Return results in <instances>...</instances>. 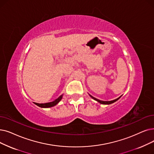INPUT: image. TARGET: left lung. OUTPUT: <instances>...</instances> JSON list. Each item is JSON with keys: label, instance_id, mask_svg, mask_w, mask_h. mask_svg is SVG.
Masks as SVG:
<instances>
[{"label": "left lung", "instance_id": "left-lung-1", "mask_svg": "<svg viewBox=\"0 0 154 154\" xmlns=\"http://www.w3.org/2000/svg\"><path fill=\"white\" fill-rule=\"evenodd\" d=\"M89 96L93 99H94L95 101H97L98 103H99L100 104H112V103H115V102H116V101H118V100L122 97V96H120V97H119L118 98H117V99H115V100H112V101H101V100H99V99H96V98H95V97H92L91 95H90L89 94Z\"/></svg>", "mask_w": 154, "mask_h": 154}]
</instances>
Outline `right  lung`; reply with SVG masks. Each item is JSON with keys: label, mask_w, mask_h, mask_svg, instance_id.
Listing matches in <instances>:
<instances>
[{"label": "right lung", "mask_w": 154, "mask_h": 154, "mask_svg": "<svg viewBox=\"0 0 154 154\" xmlns=\"http://www.w3.org/2000/svg\"><path fill=\"white\" fill-rule=\"evenodd\" d=\"M62 97H63V94L61 95L60 97H58L57 99L55 100V101H53L50 102V103H45V104H39V103H35V104L36 105H37L38 106L40 107V108H51V107L56 106L60 101L62 99Z\"/></svg>", "instance_id": "obj_1"}]
</instances>
